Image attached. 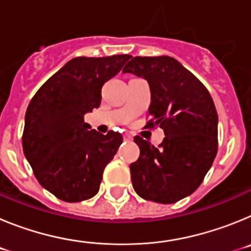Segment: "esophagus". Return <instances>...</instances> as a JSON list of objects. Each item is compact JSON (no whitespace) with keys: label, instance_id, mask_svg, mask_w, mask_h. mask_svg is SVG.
<instances>
[{"label":"esophagus","instance_id":"34e87169","mask_svg":"<svg viewBox=\"0 0 251 251\" xmlns=\"http://www.w3.org/2000/svg\"><path fill=\"white\" fill-rule=\"evenodd\" d=\"M124 141L130 142V141H132V137H130V136H128V134H124Z\"/></svg>","mask_w":251,"mask_h":251}]
</instances>
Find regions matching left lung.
Returning a JSON list of instances; mask_svg holds the SVG:
<instances>
[{"instance_id": "left-lung-1", "label": "left lung", "mask_w": 251, "mask_h": 251, "mask_svg": "<svg viewBox=\"0 0 251 251\" xmlns=\"http://www.w3.org/2000/svg\"><path fill=\"white\" fill-rule=\"evenodd\" d=\"M123 73L148 81L151 105L146 127L165 132L158 147L134 137L141 150L139 158L129 166L134 191L145 200L177 202L201 185L216 157L214 100L206 86L174 57L136 56Z\"/></svg>"}]
</instances>
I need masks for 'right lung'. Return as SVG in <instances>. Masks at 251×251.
Returning a JSON list of instances; mask_svg holds the SVG:
<instances>
[{"instance_id":"1","label":"right lung","mask_w":251,"mask_h":251,"mask_svg":"<svg viewBox=\"0 0 251 251\" xmlns=\"http://www.w3.org/2000/svg\"><path fill=\"white\" fill-rule=\"evenodd\" d=\"M129 55L75 57L43 84L25 115L22 148L35 177L66 202L99 191L105 166L123 142L121 133L89 129L85 113L98 108L101 86L118 74Z\"/></svg>"}]
</instances>
